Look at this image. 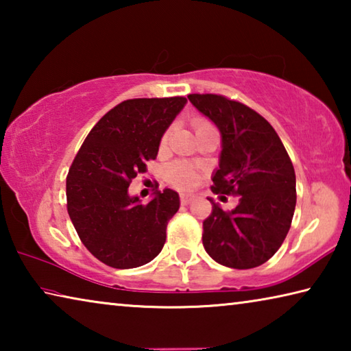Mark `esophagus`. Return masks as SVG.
<instances>
[{
    "label": "esophagus",
    "instance_id": "obj_1",
    "mask_svg": "<svg viewBox=\"0 0 351 351\" xmlns=\"http://www.w3.org/2000/svg\"><path fill=\"white\" fill-rule=\"evenodd\" d=\"M180 198H181V204H184V206H187L190 201L193 199V195L192 193H189V192H182L181 195H180Z\"/></svg>",
    "mask_w": 351,
    "mask_h": 351
}]
</instances>
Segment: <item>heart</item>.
<instances>
[{
  "mask_svg": "<svg viewBox=\"0 0 351 351\" xmlns=\"http://www.w3.org/2000/svg\"><path fill=\"white\" fill-rule=\"evenodd\" d=\"M193 127H195V132H201V130H206V128H212L213 125L209 122L206 121L203 117H197L193 121ZM167 139V134H164L162 141ZM197 171L193 170L192 165H189L186 162H175L171 164L169 167V180L171 184H175L178 187H192L195 182H197Z\"/></svg>",
  "mask_w": 351,
  "mask_h": 351,
  "instance_id": "obj_1",
  "label": "heart"
}]
</instances>
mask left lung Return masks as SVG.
Instances as JSON below:
<instances>
[{
    "mask_svg": "<svg viewBox=\"0 0 351 351\" xmlns=\"http://www.w3.org/2000/svg\"><path fill=\"white\" fill-rule=\"evenodd\" d=\"M187 97L223 138L212 192L240 197L234 210L210 199L212 212L203 221L206 252L228 268H257L278 251L291 228L297 199L293 162L271 123L247 105L221 94Z\"/></svg>",
    "mask_w": 351,
    "mask_h": 351,
    "instance_id": "left-lung-1",
    "label": "left lung"
}]
</instances>
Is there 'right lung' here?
I'll return each instance as SVG.
<instances>
[{"instance_id": "add662e5", "label": "right lung", "mask_w": 351, "mask_h": 351, "mask_svg": "<svg viewBox=\"0 0 351 351\" xmlns=\"http://www.w3.org/2000/svg\"><path fill=\"white\" fill-rule=\"evenodd\" d=\"M186 102L181 96L123 100L93 127L71 164L69 218L88 251L111 268H138L161 252L180 197L156 190L141 204L128 187L156 159L164 132Z\"/></svg>"}]
</instances>
